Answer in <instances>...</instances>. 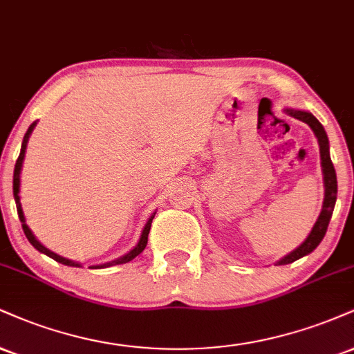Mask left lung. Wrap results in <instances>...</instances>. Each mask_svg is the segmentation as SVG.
<instances>
[{"instance_id":"obj_1","label":"left lung","mask_w":354,"mask_h":354,"mask_svg":"<svg viewBox=\"0 0 354 354\" xmlns=\"http://www.w3.org/2000/svg\"><path fill=\"white\" fill-rule=\"evenodd\" d=\"M292 117L299 118L306 125L310 127L317 135L318 143H320V155H322V166H323V176H325V201H323V209L318 216L317 223H315L312 232L310 236L306 237L304 244L300 247H297L293 252H290L287 257H283L282 261H279V266H285V263L295 262L297 259L304 257V255L313 252L317 249L318 244L323 241L325 237L328 224H330L331 214H333L335 209V203H336V193H338V188H336V173H335V166L331 163L330 158V147H328V136L325 133V129L317 118L313 117L312 113L308 112H300V110H287Z\"/></svg>"}]
</instances>
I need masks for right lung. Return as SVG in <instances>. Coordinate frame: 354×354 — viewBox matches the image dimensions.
<instances>
[{"label": "right lung", "instance_id": "1", "mask_svg": "<svg viewBox=\"0 0 354 354\" xmlns=\"http://www.w3.org/2000/svg\"><path fill=\"white\" fill-rule=\"evenodd\" d=\"M34 125H36V123H32V125L29 127V129H28L26 135H24L23 145H21V153H19L18 160H16V165H15V176H12V194H15L16 209H18L19 221H21V224H23V231H24V234H26L28 241L31 242V244H32L34 247H36V249L39 250V252L46 254V255H48V257H50V259H54L55 262H61V263H64V266L79 267V263H75V262H72V261H67V259L61 257V255H57V254L50 252L49 249H46V247L42 245L41 242L37 241L36 237L32 236V232L29 231V227H28L26 221H24V214H23V209H21V203H19V196H18V193H19V173H21V166H23V160H24V151H26V145H28L29 135H31V131H32V129H34ZM153 218H155V214H153L151 218L148 219V223H147V225H145V229H143V232H142V237H140V242H138V244L135 245V249H131L129 254H127V255H123V257H120V259H117V261H113V262H109V263H105V266H95V267H109V266H117V263H127V262H130L131 259H135L136 255H138V254H142L145 247H147V242H148V234H150V227H151V221H153Z\"/></svg>", "mask_w": 354, "mask_h": 354}]
</instances>
